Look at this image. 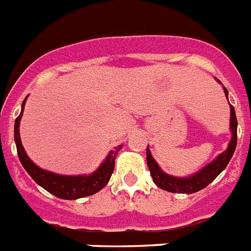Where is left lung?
<instances>
[{"label": "left lung", "instance_id": "1", "mask_svg": "<svg viewBox=\"0 0 251 251\" xmlns=\"http://www.w3.org/2000/svg\"><path fill=\"white\" fill-rule=\"evenodd\" d=\"M225 95L227 98V89L224 87ZM230 104V102H228ZM231 117H230V129H231V141L228 143L227 150L217 156L213 161L205 165L204 168L197 171L196 174L190 175L187 177H176L173 175H169L160 169L155 158L152 157L151 152L147 147V166L151 173V176L153 179V183L158 188L171 193H181V194H192V193L199 192L203 188H205L208 184L215 180L218 175L226 169L227 164L232 157L235 149L237 145V119L235 114V109L230 104Z\"/></svg>", "mask_w": 251, "mask_h": 251}]
</instances>
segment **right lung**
I'll list each match as a JSON object with an SVG mask.
<instances>
[{
	"mask_svg": "<svg viewBox=\"0 0 251 251\" xmlns=\"http://www.w3.org/2000/svg\"><path fill=\"white\" fill-rule=\"evenodd\" d=\"M27 98V96H26ZM26 98L23 101L21 105V113L16 121H15V143H16V149H18V155L20 158L21 165L24 169L27 171V174L33 177V180L36 184H39L40 187L44 188L47 192H49L53 196L58 197L61 199H78L83 197L93 196L108 184L110 180V176L114 171L115 157L119 150L123 147V145H119L114 150L109 152L106 156L105 161L100 165L98 170H95L93 174L90 175H76V176H68V175H59L50 173L48 170H43L38 168L29 157H27L26 152L24 150L20 140V132H19V126H20V119L23 117L24 105L26 101Z\"/></svg>",
	"mask_w": 251,
	"mask_h": 251,
	"instance_id": "obj_1",
	"label": "right lung"
}]
</instances>
